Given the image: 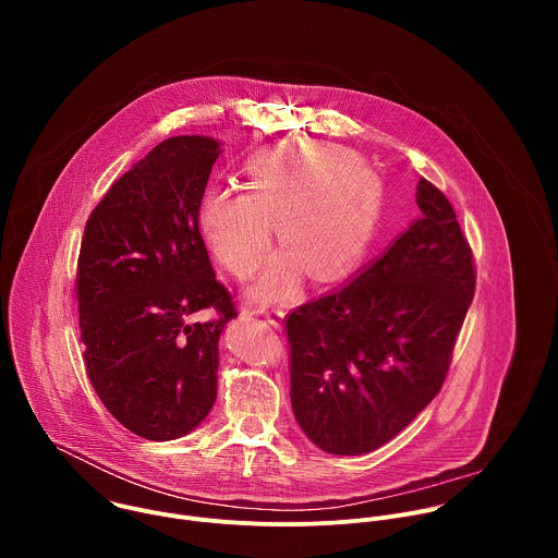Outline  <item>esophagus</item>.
Wrapping results in <instances>:
<instances>
[{"label":"esophagus","instance_id":"1","mask_svg":"<svg viewBox=\"0 0 558 558\" xmlns=\"http://www.w3.org/2000/svg\"><path fill=\"white\" fill-rule=\"evenodd\" d=\"M254 313H260L265 315V320L271 325V327H282V320H284V311L278 308V306H258L254 308Z\"/></svg>","mask_w":558,"mask_h":558}]
</instances>
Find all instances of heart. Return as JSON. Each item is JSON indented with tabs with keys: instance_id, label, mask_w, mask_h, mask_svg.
Returning a JSON list of instances; mask_svg holds the SVG:
<instances>
[{
	"instance_id": "1",
	"label": "heart",
	"mask_w": 558,
	"mask_h": 558,
	"mask_svg": "<svg viewBox=\"0 0 558 558\" xmlns=\"http://www.w3.org/2000/svg\"><path fill=\"white\" fill-rule=\"evenodd\" d=\"M245 194L211 187L198 229L211 254L235 278L252 276L271 247V225L287 254L252 287L274 300L295 287L298 265L313 280H331L364 254L379 216V183L360 156L325 143H293L258 154L245 170Z\"/></svg>"
}]
</instances>
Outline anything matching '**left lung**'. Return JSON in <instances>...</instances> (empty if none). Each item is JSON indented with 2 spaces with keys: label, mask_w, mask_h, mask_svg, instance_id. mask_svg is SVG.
Segmentation results:
<instances>
[{
  "label": "left lung",
  "mask_w": 558,
  "mask_h": 558,
  "mask_svg": "<svg viewBox=\"0 0 558 558\" xmlns=\"http://www.w3.org/2000/svg\"><path fill=\"white\" fill-rule=\"evenodd\" d=\"M417 205L422 216L355 280L284 317L293 415L325 452L384 446L446 379L476 274L444 192L420 179Z\"/></svg>",
  "instance_id": "left-lung-1"
}]
</instances>
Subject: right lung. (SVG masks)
<instances>
[{
	"mask_svg": "<svg viewBox=\"0 0 558 558\" xmlns=\"http://www.w3.org/2000/svg\"><path fill=\"white\" fill-rule=\"evenodd\" d=\"M218 154L209 136L158 143L93 209L78 252L90 384L119 424L149 441L179 439L209 415L218 340L238 315L198 229ZM203 307L217 317L196 324Z\"/></svg>",
	"mask_w": 558,
	"mask_h": 558,
	"instance_id": "1",
	"label": "right lung"
}]
</instances>
